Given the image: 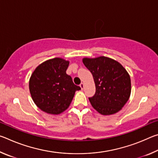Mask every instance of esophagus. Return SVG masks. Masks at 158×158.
I'll list each match as a JSON object with an SVG mask.
<instances>
[{"instance_id":"1","label":"esophagus","mask_w":158,"mask_h":158,"mask_svg":"<svg viewBox=\"0 0 158 158\" xmlns=\"http://www.w3.org/2000/svg\"><path fill=\"white\" fill-rule=\"evenodd\" d=\"M79 85H80V87H81V89H84V83H81Z\"/></svg>"}]
</instances>
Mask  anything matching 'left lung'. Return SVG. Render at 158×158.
<instances>
[{"label":"left lung","instance_id":"obj_1","mask_svg":"<svg viewBox=\"0 0 158 158\" xmlns=\"http://www.w3.org/2000/svg\"><path fill=\"white\" fill-rule=\"evenodd\" d=\"M83 63L93 74L95 93L89 98L95 110L102 115L119 111L130 98L131 81L121 64L105 56L85 58Z\"/></svg>","mask_w":158,"mask_h":158}]
</instances>
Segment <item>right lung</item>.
<instances>
[{"label": "right lung", "instance_id": "right-lung-1", "mask_svg": "<svg viewBox=\"0 0 158 158\" xmlns=\"http://www.w3.org/2000/svg\"><path fill=\"white\" fill-rule=\"evenodd\" d=\"M69 61L60 58L48 60L37 66L29 81L34 102L42 111L59 114L70 105L76 90L72 77L66 74Z\"/></svg>", "mask_w": 158, "mask_h": 158}]
</instances>
